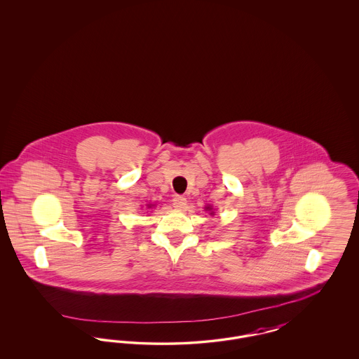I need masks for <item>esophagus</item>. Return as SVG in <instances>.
<instances>
[{
  "label": "esophagus",
  "mask_w": 359,
  "mask_h": 359,
  "mask_svg": "<svg viewBox=\"0 0 359 359\" xmlns=\"http://www.w3.org/2000/svg\"><path fill=\"white\" fill-rule=\"evenodd\" d=\"M172 205L176 208V210H183L186 208L187 205V199L184 196H180V195H176L173 199H172Z\"/></svg>",
  "instance_id": "1"
}]
</instances>
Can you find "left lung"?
Listing matches in <instances>:
<instances>
[{"label": "left lung", "mask_w": 359, "mask_h": 359, "mask_svg": "<svg viewBox=\"0 0 359 359\" xmlns=\"http://www.w3.org/2000/svg\"><path fill=\"white\" fill-rule=\"evenodd\" d=\"M205 208H207V210H211V207H205ZM211 214H214V212H211Z\"/></svg>", "instance_id": "obj_1"}]
</instances>
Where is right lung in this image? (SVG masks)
Listing matches in <instances>:
<instances>
[{"label": "right lung", "instance_id": "right-lung-1", "mask_svg": "<svg viewBox=\"0 0 359 359\" xmlns=\"http://www.w3.org/2000/svg\"><path fill=\"white\" fill-rule=\"evenodd\" d=\"M149 207H151V205H149Z\"/></svg>", "mask_w": 359, "mask_h": 359}]
</instances>
